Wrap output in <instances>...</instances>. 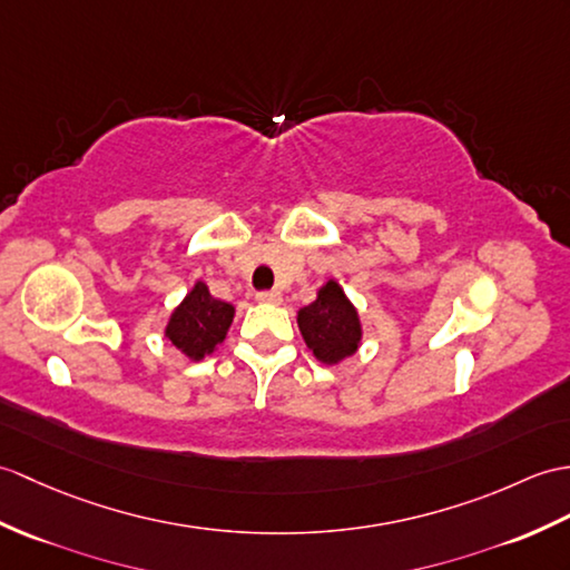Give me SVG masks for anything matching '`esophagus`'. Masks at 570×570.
<instances>
[{"label":"esophagus","instance_id":"1","mask_svg":"<svg viewBox=\"0 0 570 570\" xmlns=\"http://www.w3.org/2000/svg\"><path fill=\"white\" fill-rule=\"evenodd\" d=\"M255 298H257L259 303H282L284 296H282V291L272 288V291H257Z\"/></svg>","mask_w":570,"mask_h":570}]
</instances>
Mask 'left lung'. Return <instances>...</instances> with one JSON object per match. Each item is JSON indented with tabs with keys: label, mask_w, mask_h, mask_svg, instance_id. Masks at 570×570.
I'll use <instances>...</instances> for the list:
<instances>
[{
	"label": "left lung",
	"mask_w": 570,
	"mask_h": 570,
	"mask_svg": "<svg viewBox=\"0 0 570 570\" xmlns=\"http://www.w3.org/2000/svg\"><path fill=\"white\" fill-rule=\"evenodd\" d=\"M298 327L308 350L325 364L354 354L362 340L360 315L335 282H327L311 306L298 311Z\"/></svg>",
	"instance_id": "left-lung-1"
}]
</instances>
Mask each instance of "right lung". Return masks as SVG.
I'll return each mask as SVG.
<instances>
[{"instance_id":"right-lung-1","label":"right lung","mask_w":570,"mask_h":570,"mask_svg":"<svg viewBox=\"0 0 570 570\" xmlns=\"http://www.w3.org/2000/svg\"><path fill=\"white\" fill-rule=\"evenodd\" d=\"M233 306L208 294L206 284L198 282L181 306L171 313L167 340L191 360H204L216 350L233 323Z\"/></svg>"}]
</instances>
